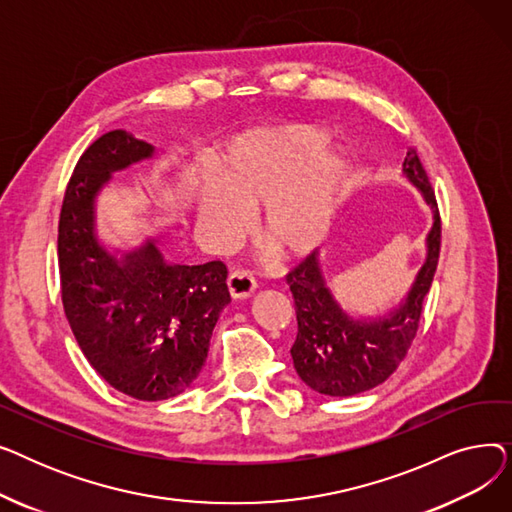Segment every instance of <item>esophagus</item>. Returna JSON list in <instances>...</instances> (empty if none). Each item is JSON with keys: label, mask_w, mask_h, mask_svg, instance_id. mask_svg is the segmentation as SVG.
Listing matches in <instances>:
<instances>
[{"label": "esophagus", "mask_w": 512, "mask_h": 512, "mask_svg": "<svg viewBox=\"0 0 512 512\" xmlns=\"http://www.w3.org/2000/svg\"><path fill=\"white\" fill-rule=\"evenodd\" d=\"M255 288H257L255 278L245 270H236L228 276V290L232 299H247L255 292Z\"/></svg>", "instance_id": "34e87169"}]
</instances>
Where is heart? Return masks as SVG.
I'll use <instances>...</instances> for the list:
<instances>
[{
  "instance_id": "heart-1",
  "label": "heart",
  "mask_w": 512,
  "mask_h": 512,
  "mask_svg": "<svg viewBox=\"0 0 512 512\" xmlns=\"http://www.w3.org/2000/svg\"><path fill=\"white\" fill-rule=\"evenodd\" d=\"M330 134L294 124L253 132L230 145L220 184L197 199V228L215 251H228L249 228V213L263 207L259 232L286 257L315 249L332 224L348 168L342 151H326Z\"/></svg>"
}]
</instances>
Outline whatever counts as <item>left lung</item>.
<instances>
[{
  "label": "left lung",
  "mask_w": 512,
  "mask_h": 512,
  "mask_svg": "<svg viewBox=\"0 0 512 512\" xmlns=\"http://www.w3.org/2000/svg\"><path fill=\"white\" fill-rule=\"evenodd\" d=\"M402 174L432 209L434 224L425 238V261L398 307L380 317L348 315L321 272L317 251L286 276L299 321L290 348L292 363L299 378L319 394L355 396L386 382L417 334L425 294L438 267L442 226L432 184L415 149L407 153Z\"/></svg>",
  "instance_id": "obj_1"
}]
</instances>
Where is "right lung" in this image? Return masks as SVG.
<instances>
[{"mask_svg": "<svg viewBox=\"0 0 512 512\" xmlns=\"http://www.w3.org/2000/svg\"><path fill=\"white\" fill-rule=\"evenodd\" d=\"M153 153L126 130L105 132L78 159L58 228L62 303L80 351L112 388L149 402L178 396L199 378L230 303L222 261L170 263L153 238L122 255L101 245L99 191Z\"/></svg>", "mask_w": 512, "mask_h": 512, "instance_id": "right-lung-1", "label": "right lung"}]
</instances>
